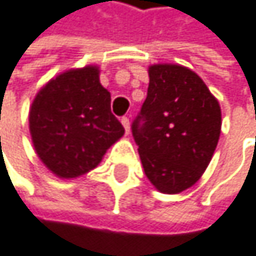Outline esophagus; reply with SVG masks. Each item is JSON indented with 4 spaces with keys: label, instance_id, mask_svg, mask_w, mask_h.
<instances>
[{
    "label": "esophagus",
    "instance_id": "34e87169",
    "mask_svg": "<svg viewBox=\"0 0 256 256\" xmlns=\"http://www.w3.org/2000/svg\"><path fill=\"white\" fill-rule=\"evenodd\" d=\"M121 124L124 126L126 134H129V132H130V120L127 118V116H122V118H121Z\"/></svg>",
    "mask_w": 256,
    "mask_h": 256
}]
</instances>
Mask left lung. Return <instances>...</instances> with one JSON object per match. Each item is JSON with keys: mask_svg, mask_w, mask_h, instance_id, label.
Segmentation results:
<instances>
[{"mask_svg": "<svg viewBox=\"0 0 256 256\" xmlns=\"http://www.w3.org/2000/svg\"><path fill=\"white\" fill-rule=\"evenodd\" d=\"M147 98L132 122L144 172L162 194L194 186L208 166L220 135V106L204 80L176 64L148 70Z\"/></svg>", "mask_w": 256, "mask_h": 256, "instance_id": "1", "label": "left lung"}]
</instances>
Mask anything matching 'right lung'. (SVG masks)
<instances>
[{"mask_svg": "<svg viewBox=\"0 0 256 256\" xmlns=\"http://www.w3.org/2000/svg\"><path fill=\"white\" fill-rule=\"evenodd\" d=\"M30 132L42 162L60 178L96 168L124 127L110 112L98 68L68 70L48 82L30 109Z\"/></svg>", "mask_w": 256, "mask_h": 256, "instance_id": "obj_1", "label": "right lung"}]
</instances>
